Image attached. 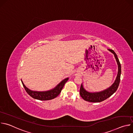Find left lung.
<instances>
[{"mask_svg":"<svg viewBox=\"0 0 133 133\" xmlns=\"http://www.w3.org/2000/svg\"><path fill=\"white\" fill-rule=\"evenodd\" d=\"M108 50L114 55V57L116 59L118 65V73L114 83L109 87L104 90L98 92H89L86 90L84 88L83 84H82L80 88L79 92L81 97L86 101L92 103L101 102L106 99L110 96H111L115 92V91L117 90L118 87L121 79V65L119 61V59L117 57V56L115 52V51L109 49H108Z\"/></svg>","mask_w":133,"mask_h":133,"instance_id":"obj_1","label":"left lung"}]
</instances>
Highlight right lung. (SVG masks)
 Returning <instances> with one entry per match:
<instances>
[{
	"instance_id": "add662e5",
	"label": "right lung",
	"mask_w": 133,
	"mask_h": 133,
	"mask_svg": "<svg viewBox=\"0 0 133 133\" xmlns=\"http://www.w3.org/2000/svg\"><path fill=\"white\" fill-rule=\"evenodd\" d=\"M69 78H66L63 79L61 83H59L53 89L44 91H34L28 88L24 84L23 82L22 81L23 85L25 89L26 92L29 95L34 99H38L41 101H47L52 99L58 96V95L61 93L65 84L67 82Z\"/></svg>"
}]
</instances>
